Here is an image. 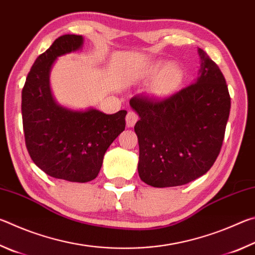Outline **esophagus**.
Segmentation results:
<instances>
[{
    "label": "esophagus",
    "instance_id": "obj_1",
    "mask_svg": "<svg viewBox=\"0 0 255 255\" xmlns=\"http://www.w3.org/2000/svg\"><path fill=\"white\" fill-rule=\"evenodd\" d=\"M138 120V116L136 112L133 111H129L127 116H126V124H127V127L128 128H132L135 126V124L137 123Z\"/></svg>",
    "mask_w": 255,
    "mask_h": 255
}]
</instances>
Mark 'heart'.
I'll return each mask as SVG.
<instances>
[{
    "label": "heart",
    "instance_id": "heart-1",
    "mask_svg": "<svg viewBox=\"0 0 255 255\" xmlns=\"http://www.w3.org/2000/svg\"><path fill=\"white\" fill-rule=\"evenodd\" d=\"M184 70L180 64L155 62L145 71L144 79L152 81L149 91L155 98L167 99L179 91L184 82Z\"/></svg>",
    "mask_w": 255,
    "mask_h": 255
}]
</instances>
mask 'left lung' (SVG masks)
<instances>
[{
	"instance_id": "8db88e82",
	"label": "left lung",
	"mask_w": 255,
	"mask_h": 255,
	"mask_svg": "<svg viewBox=\"0 0 255 255\" xmlns=\"http://www.w3.org/2000/svg\"><path fill=\"white\" fill-rule=\"evenodd\" d=\"M200 70L191 85L167 99L133 97L139 116L138 174L155 188L178 187L213 166L225 136L231 97L217 64L198 48Z\"/></svg>"
}]
</instances>
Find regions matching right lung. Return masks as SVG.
I'll return each instance as SVG.
<instances>
[{
    "mask_svg": "<svg viewBox=\"0 0 255 255\" xmlns=\"http://www.w3.org/2000/svg\"><path fill=\"white\" fill-rule=\"evenodd\" d=\"M84 38L64 34L36 59L22 90V123L30 157L46 174L70 182L96 179L103 156L126 127L127 111L106 115L94 108L60 106L50 89L56 59L81 50Z\"/></svg>",
    "mask_w": 255,
    "mask_h": 255,
    "instance_id": "add662e5",
    "label": "right lung"
}]
</instances>
